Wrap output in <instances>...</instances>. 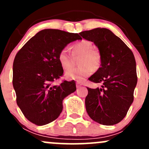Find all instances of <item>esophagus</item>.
Segmentation results:
<instances>
[{
  "label": "esophagus",
  "mask_w": 149,
  "mask_h": 149,
  "mask_svg": "<svg viewBox=\"0 0 149 149\" xmlns=\"http://www.w3.org/2000/svg\"><path fill=\"white\" fill-rule=\"evenodd\" d=\"M83 85V83H80V82H76V88H80V87H82Z\"/></svg>",
  "instance_id": "obj_1"
}]
</instances>
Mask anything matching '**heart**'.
<instances>
[{"label":"heart","mask_w":149,"mask_h":149,"mask_svg":"<svg viewBox=\"0 0 149 149\" xmlns=\"http://www.w3.org/2000/svg\"><path fill=\"white\" fill-rule=\"evenodd\" d=\"M92 42L81 40L71 46L72 54L74 57L80 56L78 64L79 67L70 69L65 73V78L68 80L81 81L92 74L94 70L100 67L102 57L100 52L93 49ZM58 61L64 70H68L72 66V59L66 49H62L58 54Z\"/></svg>","instance_id":"obj_1"}]
</instances>
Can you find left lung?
Listing matches in <instances>:
<instances>
[{
    "mask_svg": "<svg viewBox=\"0 0 149 149\" xmlns=\"http://www.w3.org/2000/svg\"><path fill=\"white\" fill-rule=\"evenodd\" d=\"M93 42L102 57L101 67L88 78L102 88H88L85 107L91 118L104 125L118 123L134 100L137 83L136 61L131 49L111 31L97 28L79 33Z\"/></svg>",
    "mask_w": 149,
    "mask_h": 149,
    "instance_id": "obj_1",
    "label": "left lung"
}]
</instances>
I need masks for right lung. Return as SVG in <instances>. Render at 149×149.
<instances>
[{"label":"right lung","mask_w":149,"mask_h":149,"mask_svg":"<svg viewBox=\"0 0 149 149\" xmlns=\"http://www.w3.org/2000/svg\"><path fill=\"white\" fill-rule=\"evenodd\" d=\"M81 39L78 33L44 29L26 42L15 56L13 84L24 116L37 125L56 120L64 99L76 90L75 81L53 83L63 75L58 54L68 44Z\"/></svg>","instance_id":"1"}]
</instances>
